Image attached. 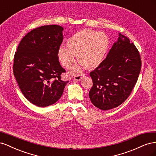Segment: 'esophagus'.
I'll list each match as a JSON object with an SVG mask.
<instances>
[{
	"mask_svg": "<svg viewBox=\"0 0 156 156\" xmlns=\"http://www.w3.org/2000/svg\"><path fill=\"white\" fill-rule=\"evenodd\" d=\"M84 76V75L83 74H79V75H75L74 76V79L75 80V81H80L82 79V77Z\"/></svg>",
	"mask_w": 156,
	"mask_h": 156,
	"instance_id": "esophagus-1",
	"label": "esophagus"
}]
</instances>
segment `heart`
Wrapping results in <instances>:
<instances>
[{
  "mask_svg": "<svg viewBox=\"0 0 156 156\" xmlns=\"http://www.w3.org/2000/svg\"><path fill=\"white\" fill-rule=\"evenodd\" d=\"M109 44V39L104 33L92 30H81L68 39V48L59 49L58 58L66 68L72 66L76 56L78 62L86 69H93L100 66L105 59ZM79 71L80 68L77 67L73 72Z\"/></svg>",
  "mask_w": 156,
  "mask_h": 156,
  "instance_id": "1",
  "label": "heart"
}]
</instances>
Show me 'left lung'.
Here are the masks:
<instances>
[{"mask_svg":"<svg viewBox=\"0 0 156 156\" xmlns=\"http://www.w3.org/2000/svg\"><path fill=\"white\" fill-rule=\"evenodd\" d=\"M140 68L138 49L126 36L119 34L106 58L90 73L93 86L89 96L93 105L103 111L121 105L133 89Z\"/></svg>","mask_w":156,"mask_h":156,"instance_id":"1","label":"left lung"}]
</instances>
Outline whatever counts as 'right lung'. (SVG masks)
Segmentation results:
<instances>
[{
    "label": "right lung",
    "instance_id": "right-lung-1",
    "mask_svg": "<svg viewBox=\"0 0 156 156\" xmlns=\"http://www.w3.org/2000/svg\"><path fill=\"white\" fill-rule=\"evenodd\" d=\"M63 28L44 25L28 32L14 55L13 75L24 96L40 107L53 105L62 96L69 81L61 79L66 70L58 60Z\"/></svg>",
    "mask_w": 156,
    "mask_h": 156
}]
</instances>
